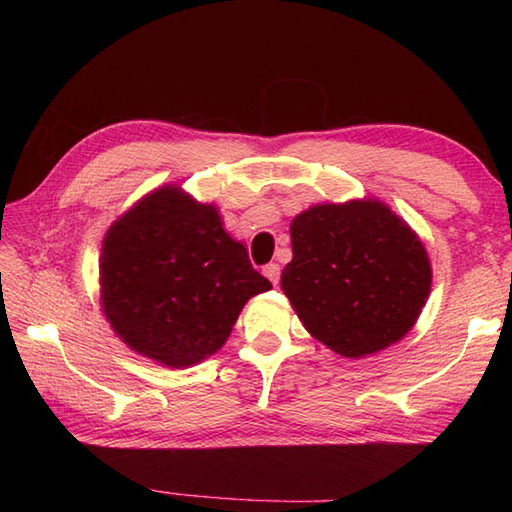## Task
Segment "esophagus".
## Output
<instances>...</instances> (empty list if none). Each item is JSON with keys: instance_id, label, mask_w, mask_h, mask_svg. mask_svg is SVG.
I'll use <instances>...</instances> for the list:
<instances>
[{"instance_id": "1", "label": "esophagus", "mask_w": 512, "mask_h": 512, "mask_svg": "<svg viewBox=\"0 0 512 512\" xmlns=\"http://www.w3.org/2000/svg\"><path fill=\"white\" fill-rule=\"evenodd\" d=\"M264 275L277 286V284H279V275H281L279 264H266V266H264Z\"/></svg>"}]
</instances>
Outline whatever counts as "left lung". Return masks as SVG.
Wrapping results in <instances>:
<instances>
[{
	"mask_svg": "<svg viewBox=\"0 0 512 512\" xmlns=\"http://www.w3.org/2000/svg\"><path fill=\"white\" fill-rule=\"evenodd\" d=\"M290 239L281 290L332 352L376 354L418 321L431 290L427 250L383 202L310 206L292 220Z\"/></svg>",
	"mask_w": 512,
	"mask_h": 512,
	"instance_id": "8db88e82",
	"label": "left lung"
}]
</instances>
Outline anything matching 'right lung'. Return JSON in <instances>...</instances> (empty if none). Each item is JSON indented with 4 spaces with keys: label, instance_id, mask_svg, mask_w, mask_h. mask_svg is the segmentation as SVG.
Returning a JSON list of instances; mask_svg holds the SVG:
<instances>
[{
    "label": "right lung",
    "instance_id": "1",
    "mask_svg": "<svg viewBox=\"0 0 512 512\" xmlns=\"http://www.w3.org/2000/svg\"><path fill=\"white\" fill-rule=\"evenodd\" d=\"M99 270L114 332L140 356L176 369L220 350L246 301L273 288L215 206L173 184L110 226Z\"/></svg>",
    "mask_w": 512,
    "mask_h": 512
}]
</instances>
